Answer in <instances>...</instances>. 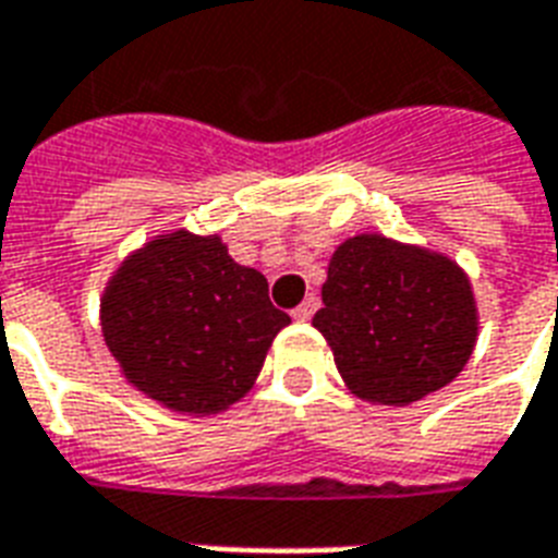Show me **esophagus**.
<instances>
[{
	"label": "esophagus",
	"mask_w": 558,
	"mask_h": 558,
	"mask_svg": "<svg viewBox=\"0 0 558 558\" xmlns=\"http://www.w3.org/2000/svg\"><path fill=\"white\" fill-rule=\"evenodd\" d=\"M317 308H320V300H317V296H314V294L305 296L303 303H300L294 308V320H312Z\"/></svg>",
	"instance_id": "34e87169"
}]
</instances>
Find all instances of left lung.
I'll return each instance as SVG.
<instances>
[{"instance_id": "left-lung-1", "label": "left lung", "mask_w": 558, "mask_h": 558, "mask_svg": "<svg viewBox=\"0 0 558 558\" xmlns=\"http://www.w3.org/2000/svg\"><path fill=\"white\" fill-rule=\"evenodd\" d=\"M314 329L343 385L374 405H409L462 374L480 335L471 279L444 253L385 234L347 238L329 258Z\"/></svg>"}]
</instances>
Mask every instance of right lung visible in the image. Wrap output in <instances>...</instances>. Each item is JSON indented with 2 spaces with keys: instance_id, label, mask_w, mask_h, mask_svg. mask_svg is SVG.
I'll return each instance as SVG.
<instances>
[{
  "instance_id": "1",
  "label": "right lung",
  "mask_w": 558,
  "mask_h": 558,
  "mask_svg": "<svg viewBox=\"0 0 558 558\" xmlns=\"http://www.w3.org/2000/svg\"><path fill=\"white\" fill-rule=\"evenodd\" d=\"M105 347L137 391L179 414H217L255 385L291 317L267 279L220 234H155L129 253L99 300Z\"/></svg>"
}]
</instances>
